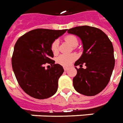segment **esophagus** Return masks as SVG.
Returning a JSON list of instances; mask_svg holds the SVG:
<instances>
[{"label":"esophagus","instance_id":"esophagus-1","mask_svg":"<svg viewBox=\"0 0 123 123\" xmlns=\"http://www.w3.org/2000/svg\"><path fill=\"white\" fill-rule=\"evenodd\" d=\"M63 69H64V71H68L69 68H66V67H64V68H63Z\"/></svg>","mask_w":123,"mask_h":123}]
</instances>
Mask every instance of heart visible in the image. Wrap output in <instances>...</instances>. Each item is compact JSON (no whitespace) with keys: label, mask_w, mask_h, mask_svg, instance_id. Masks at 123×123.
<instances>
[{"label":"heart","mask_w":123,"mask_h":123,"mask_svg":"<svg viewBox=\"0 0 123 123\" xmlns=\"http://www.w3.org/2000/svg\"><path fill=\"white\" fill-rule=\"evenodd\" d=\"M65 40L71 45L72 47L75 48L78 46L79 41L78 39L73 34H69L65 36ZM50 49L53 53V54L56 55L59 52V42L57 40H55L53 41V42L51 43L50 46ZM77 55L75 54H62L59 55L56 58V62L57 63L64 66V67H68L70 66L71 63L74 62L75 60L77 59Z\"/></svg>","instance_id":"1"}]
</instances>
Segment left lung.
I'll list each match as a JSON object with an SVG mask.
<instances>
[{"label":"left lung","instance_id":"obj_1","mask_svg":"<svg viewBox=\"0 0 123 123\" xmlns=\"http://www.w3.org/2000/svg\"><path fill=\"white\" fill-rule=\"evenodd\" d=\"M82 41L83 52L75 66H80L73 79L74 89L86 96L99 93L107 85L115 67L112 42L105 33L95 27L81 26L68 30ZM84 63L87 67L82 68Z\"/></svg>","mask_w":123,"mask_h":123}]
</instances>
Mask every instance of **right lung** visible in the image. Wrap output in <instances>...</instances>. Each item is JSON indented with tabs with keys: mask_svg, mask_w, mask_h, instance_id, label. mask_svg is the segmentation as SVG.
<instances>
[{
	"mask_svg": "<svg viewBox=\"0 0 123 123\" xmlns=\"http://www.w3.org/2000/svg\"><path fill=\"white\" fill-rule=\"evenodd\" d=\"M67 29L38 28L20 36L16 41L12 57V66L18 84L28 95L43 99L54 95L57 90L58 80L63 67L52 60L51 43ZM49 63L51 68L43 66Z\"/></svg>",
	"mask_w": 123,
	"mask_h": 123,
	"instance_id": "add662e5",
	"label": "right lung"
}]
</instances>
